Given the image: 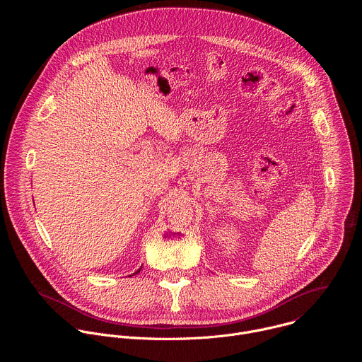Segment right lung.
<instances>
[{
    "mask_svg": "<svg viewBox=\"0 0 362 362\" xmlns=\"http://www.w3.org/2000/svg\"><path fill=\"white\" fill-rule=\"evenodd\" d=\"M139 272H140V269H139V271H137V272H136V274H139Z\"/></svg>",
    "mask_w": 362,
    "mask_h": 362,
    "instance_id": "add662e5",
    "label": "right lung"
}]
</instances>
